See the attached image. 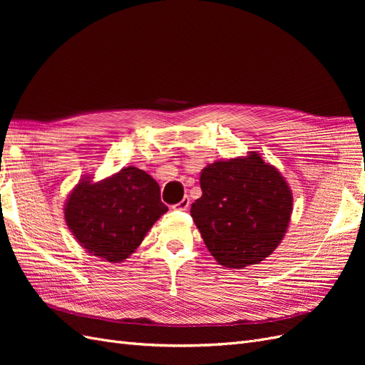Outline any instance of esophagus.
<instances>
[{"label": "esophagus", "mask_w": 365, "mask_h": 365, "mask_svg": "<svg viewBox=\"0 0 365 365\" xmlns=\"http://www.w3.org/2000/svg\"><path fill=\"white\" fill-rule=\"evenodd\" d=\"M190 207V200H189V196H184L182 200L178 202V204H175L172 208H175V210H187Z\"/></svg>", "instance_id": "34e87169"}]
</instances>
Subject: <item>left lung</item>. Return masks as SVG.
<instances>
[{
  "label": "left lung",
  "mask_w": 365,
  "mask_h": 365,
  "mask_svg": "<svg viewBox=\"0 0 365 365\" xmlns=\"http://www.w3.org/2000/svg\"><path fill=\"white\" fill-rule=\"evenodd\" d=\"M200 181L202 196L190 215L220 264L244 268L277 248L292 212L291 190L277 169L251 153L207 165Z\"/></svg>",
  "instance_id": "obj_1"
}]
</instances>
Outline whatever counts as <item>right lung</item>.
Masks as SVG:
<instances>
[{"instance_id":"right-lung-1","label":"right lung","mask_w":365,"mask_h":365,"mask_svg":"<svg viewBox=\"0 0 365 365\" xmlns=\"http://www.w3.org/2000/svg\"><path fill=\"white\" fill-rule=\"evenodd\" d=\"M165 212L157 181L129 165L98 184H77L65 205V220L86 251L121 262Z\"/></svg>"}]
</instances>
